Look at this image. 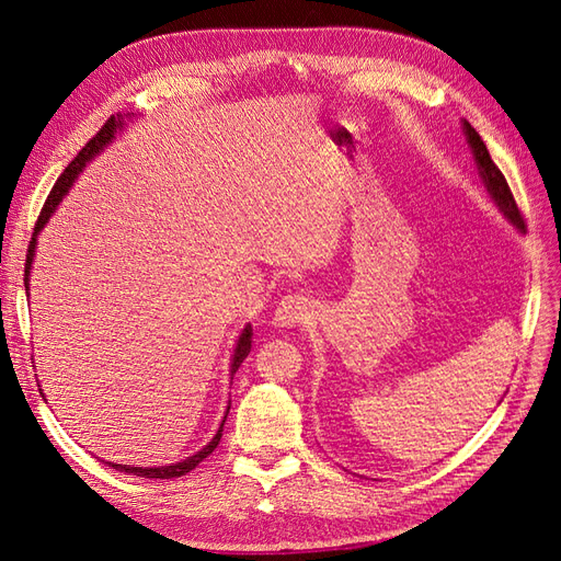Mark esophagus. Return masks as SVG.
<instances>
[{
	"label": "esophagus",
	"instance_id": "obj_1",
	"mask_svg": "<svg viewBox=\"0 0 561 561\" xmlns=\"http://www.w3.org/2000/svg\"><path fill=\"white\" fill-rule=\"evenodd\" d=\"M309 319H314V302L305 298V296H284L282 302L275 309L273 323L277 328H294L300 323H307Z\"/></svg>",
	"mask_w": 561,
	"mask_h": 561
}]
</instances>
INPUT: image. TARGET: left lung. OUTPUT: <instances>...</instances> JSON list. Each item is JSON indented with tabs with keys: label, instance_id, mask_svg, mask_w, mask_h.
Listing matches in <instances>:
<instances>
[{
	"label": "left lung",
	"instance_id": "obj_1",
	"mask_svg": "<svg viewBox=\"0 0 561 561\" xmlns=\"http://www.w3.org/2000/svg\"><path fill=\"white\" fill-rule=\"evenodd\" d=\"M462 131H465V136H467V142H469V148H471V152H473L476 165H479V175H481V180H483V184H485V190H488L490 198H492L494 205L500 207V210L504 213V217L517 228V231L525 233V219H523L520 210H517V203H515V198H513V194H511V186H508L504 173H502L500 169H496V163L492 161V157H490V152H488V148H485L483 138L479 136V131H476L467 119H465V124H462Z\"/></svg>",
	"mask_w": 561,
	"mask_h": 561
}]
</instances>
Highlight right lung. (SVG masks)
Masks as SVG:
<instances>
[{"label":"right lung","mask_w":561,"mask_h":561,"mask_svg":"<svg viewBox=\"0 0 561 561\" xmlns=\"http://www.w3.org/2000/svg\"><path fill=\"white\" fill-rule=\"evenodd\" d=\"M122 124H124L122 115H117V117L111 115V117L106 119V124H103V127L96 131V136L90 138L85 148H82V150L78 152V157L67 165L65 173H61V175L57 178V182H55V186H53V192L48 194L44 207H41V215H38V219H36L34 233H32V240H30V247H27L25 294H30V270H32V261H34V247H36V236H38V231L48 224V219H50V215L55 213V207L59 205L61 196H65V194L69 192V186H71L73 180L82 173V169H85V163L92 161L103 148H106V145L115 138L117 129H122ZM249 351H252V325H244L242 335L238 337L236 351H233L231 379H233V375L238 371V367L242 365V360L249 356ZM228 409H231V407H228ZM228 409H226V416H228ZM226 416H224V421H226ZM224 421H221L217 434L213 437V442L207 444V446H203L196 455H192V458H186V460H182V462L165 465V467H131V465H115V462H106V465L113 467V469H117V471H124V473L142 476V479H178V476H184V473H190L192 469H196V467L207 458V455H210V453L217 448V444H219V439H221V432H224Z\"/></svg>","instance_id":"1"}]
</instances>
